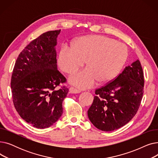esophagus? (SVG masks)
Returning <instances> with one entry per match:
<instances>
[{
	"instance_id": "obj_1",
	"label": "esophagus",
	"mask_w": 158,
	"mask_h": 158,
	"mask_svg": "<svg viewBox=\"0 0 158 158\" xmlns=\"http://www.w3.org/2000/svg\"><path fill=\"white\" fill-rule=\"evenodd\" d=\"M69 93L70 94H79L81 93V90L74 88L73 87H70L69 89Z\"/></svg>"
}]
</instances>
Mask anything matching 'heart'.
Returning <instances> with one entry per match:
<instances>
[{"label": "heart", "instance_id": "heart-1", "mask_svg": "<svg viewBox=\"0 0 158 158\" xmlns=\"http://www.w3.org/2000/svg\"><path fill=\"white\" fill-rule=\"evenodd\" d=\"M126 45L114 40L99 35L78 38L71 48L62 47L58 54L60 69L69 75L76 73L85 61L86 68L71 77V84L81 88L92 87L96 82L106 84L113 80L127 59Z\"/></svg>", "mask_w": 158, "mask_h": 158}]
</instances>
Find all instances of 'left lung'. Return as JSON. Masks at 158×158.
Segmentation results:
<instances>
[{"label": "left lung", "instance_id": "8db88e82", "mask_svg": "<svg viewBox=\"0 0 158 158\" xmlns=\"http://www.w3.org/2000/svg\"><path fill=\"white\" fill-rule=\"evenodd\" d=\"M144 77L138 60L124 69L110 83L95 90L88 110L97 129L113 131L125 126L136 114L143 95Z\"/></svg>", "mask_w": 158, "mask_h": 158}]
</instances>
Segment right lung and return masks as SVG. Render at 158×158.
Returning <instances> with one entry per match:
<instances>
[{
    "label": "right lung",
    "mask_w": 158,
    "mask_h": 158,
    "mask_svg": "<svg viewBox=\"0 0 158 158\" xmlns=\"http://www.w3.org/2000/svg\"><path fill=\"white\" fill-rule=\"evenodd\" d=\"M61 30L48 31L32 40L19 54L11 81L13 102L25 121L47 128L63 114L69 88H56L66 78L57 70L56 45Z\"/></svg>",
    "instance_id": "obj_1"
}]
</instances>
